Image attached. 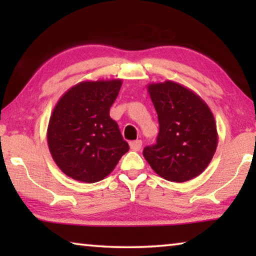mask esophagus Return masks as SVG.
<instances>
[{
	"label": "esophagus",
	"instance_id": "34e87169",
	"mask_svg": "<svg viewBox=\"0 0 256 256\" xmlns=\"http://www.w3.org/2000/svg\"><path fill=\"white\" fill-rule=\"evenodd\" d=\"M142 146V141L141 140H136V141H131L130 142V148H131L133 151H138Z\"/></svg>",
	"mask_w": 256,
	"mask_h": 256
}]
</instances>
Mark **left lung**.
I'll return each mask as SVG.
<instances>
[{
    "mask_svg": "<svg viewBox=\"0 0 256 256\" xmlns=\"http://www.w3.org/2000/svg\"><path fill=\"white\" fill-rule=\"evenodd\" d=\"M148 92L159 120L157 144L144 156L162 178L183 183L209 166L218 146V132L209 106L192 90L167 80L150 84Z\"/></svg>",
    "mask_w": 256,
    "mask_h": 256,
    "instance_id": "8db88e82",
    "label": "left lung"
}]
</instances>
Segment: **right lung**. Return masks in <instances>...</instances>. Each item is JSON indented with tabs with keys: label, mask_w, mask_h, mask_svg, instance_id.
Masks as SVG:
<instances>
[{
	"label": "right lung",
	"mask_w": 256,
	"mask_h": 256,
	"mask_svg": "<svg viewBox=\"0 0 256 256\" xmlns=\"http://www.w3.org/2000/svg\"><path fill=\"white\" fill-rule=\"evenodd\" d=\"M122 84L120 79L82 81L58 99L47 128V144L66 176L96 183L110 175L128 151L110 116Z\"/></svg>",
	"instance_id": "obj_1"
}]
</instances>
